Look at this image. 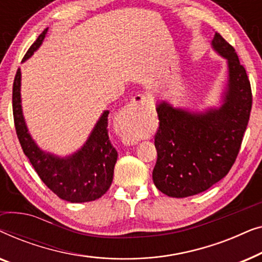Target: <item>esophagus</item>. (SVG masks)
Masks as SVG:
<instances>
[{
    "label": "esophagus",
    "instance_id": "34e87169",
    "mask_svg": "<svg viewBox=\"0 0 262 262\" xmlns=\"http://www.w3.org/2000/svg\"><path fill=\"white\" fill-rule=\"evenodd\" d=\"M154 107V103L151 100H150L146 95H137L136 98L132 100V101L128 103L127 106H125L123 110L120 111L119 114H118L116 118V130L120 132L121 135L124 136V141L127 143V144H135L134 139L128 138L125 136V131L128 128V116L132 114L136 111L141 110H151Z\"/></svg>",
    "mask_w": 262,
    "mask_h": 262
}]
</instances>
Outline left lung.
Masks as SVG:
<instances>
[{
	"mask_svg": "<svg viewBox=\"0 0 262 262\" xmlns=\"http://www.w3.org/2000/svg\"><path fill=\"white\" fill-rule=\"evenodd\" d=\"M212 48L228 62L223 103L205 112L175 108L157 102L160 126L155 135L157 161L154 184L173 198L209 189L231 169L249 121L252 89L235 49L216 33Z\"/></svg>",
	"mask_w": 262,
	"mask_h": 262,
	"instance_id": "obj_1",
	"label": "left lung"
}]
</instances>
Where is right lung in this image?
I'll return each instance as SVG.
<instances>
[{"instance_id":"add662e5","label":"right lung","mask_w":262,"mask_h":262,"mask_svg":"<svg viewBox=\"0 0 262 262\" xmlns=\"http://www.w3.org/2000/svg\"><path fill=\"white\" fill-rule=\"evenodd\" d=\"M49 28H45L25 55L27 60L39 49ZM21 71L17 69L13 84V116L17 138L24 154L30 160L41 181L60 199L85 203L99 199L113 180L118 152L108 137V113L105 111L91 136L73 155L59 157L45 152L31 137L21 107Z\"/></svg>"}]
</instances>
